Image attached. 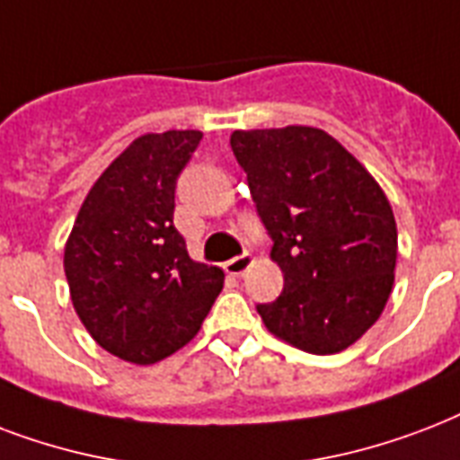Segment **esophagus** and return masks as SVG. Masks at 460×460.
Instances as JSON below:
<instances>
[{
  "instance_id": "obj_1",
  "label": "esophagus",
  "mask_w": 460,
  "mask_h": 460,
  "mask_svg": "<svg viewBox=\"0 0 460 460\" xmlns=\"http://www.w3.org/2000/svg\"><path fill=\"white\" fill-rule=\"evenodd\" d=\"M254 263V259L249 254H242V256H234L230 261H226V273L227 276H234V279H240L247 273V269Z\"/></svg>"
}]
</instances>
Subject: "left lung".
Listing matches in <instances>:
<instances>
[{"instance_id": "8db88e82", "label": "left lung", "mask_w": 460, "mask_h": 460, "mask_svg": "<svg viewBox=\"0 0 460 460\" xmlns=\"http://www.w3.org/2000/svg\"><path fill=\"white\" fill-rule=\"evenodd\" d=\"M230 146L283 270L279 300L256 305L266 329L314 355L350 348L394 288L389 199L352 153L314 127L233 131Z\"/></svg>"}]
</instances>
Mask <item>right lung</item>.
<instances>
[{
	"instance_id": "1",
	"label": "right lung",
	"mask_w": 460,
	"mask_h": 460,
	"mask_svg": "<svg viewBox=\"0 0 460 460\" xmlns=\"http://www.w3.org/2000/svg\"><path fill=\"white\" fill-rule=\"evenodd\" d=\"M201 137L172 129L131 141L91 187L64 247L78 319L134 365L190 343L223 290L226 273L194 261L172 226L177 177Z\"/></svg>"
}]
</instances>
